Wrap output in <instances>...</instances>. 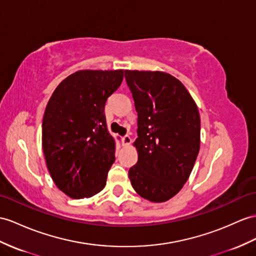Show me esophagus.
Instances as JSON below:
<instances>
[{
  "label": "esophagus",
  "mask_w": 256,
  "mask_h": 256,
  "mask_svg": "<svg viewBox=\"0 0 256 256\" xmlns=\"http://www.w3.org/2000/svg\"><path fill=\"white\" fill-rule=\"evenodd\" d=\"M122 146H127L130 144V143H132V138H130V136H122Z\"/></svg>",
  "instance_id": "esophagus-1"
}]
</instances>
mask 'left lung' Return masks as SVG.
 <instances>
[{
	"label": "left lung",
	"mask_w": 256,
	"mask_h": 256,
	"mask_svg": "<svg viewBox=\"0 0 256 256\" xmlns=\"http://www.w3.org/2000/svg\"><path fill=\"white\" fill-rule=\"evenodd\" d=\"M138 113V162L129 170L132 188L154 203L182 189L200 150L201 120L189 91L164 72L124 70Z\"/></svg>",
	"instance_id": "1"
}]
</instances>
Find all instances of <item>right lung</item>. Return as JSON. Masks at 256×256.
Segmentation results:
<instances>
[{
	"label": "right lung",
	"instance_id": "add662e5",
	"mask_svg": "<svg viewBox=\"0 0 256 256\" xmlns=\"http://www.w3.org/2000/svg\"><path fill=\"white\" fill-rule=\"evenodd\" d=\"M124 70H78L56 86L42 122V148L56 186L72 198H91L106 184L115 140L104 108Z\"/></svg>",
	"mask_w": 256,
	"mask_h": 256
}]
</instances>
